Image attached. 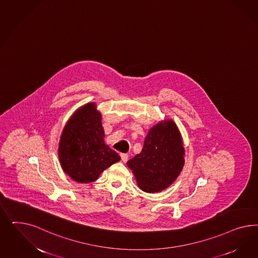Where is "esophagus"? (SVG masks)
Here are the masks:
<instances>
[{"label": "esophagus", "mask_w": 258, "mask_h": 258, "mask_svg": "<svg viewBox=\"0 0 258 258\" xmlns=\"http://www.w3.org/2000/svg\"><path fill=\"white\" fill-rule=\"evenodd\" d=\"M121 159H122V161L125 163L126 161H127V159H128V154H126V153H122L121 154Z\"/></svg>", "instance_id": "1"}]
</instances>
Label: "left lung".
Wrapping results in <instances>:
<instances>
[{"label":"left lung","mask_w":258,"mask_h":258,"mask_svg":"<svg viewBox=\"0 0 258 258\" xmlns=\"http://www.w3.org/2000/svg\"><path fill=\"white\" fill-rule=\"evenodd\" d=\"M184 148L179 127L171 119L153 125L139 154L126 164L141 190L161 192L177 180L184 165Z\"/></svg>","instance_id":"left-lung-1"}]
</instances>
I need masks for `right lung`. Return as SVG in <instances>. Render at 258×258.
<instances>
[{
    "label": "right lung",
    "mask_w": 258,
    "mask_h": 258,
    "mask_svg": "<svg viewBox=\"0 0 258 258\" xmlns=\"http://www.w3.org/2000/svg\"><path fill=\"white\" fill-rule=\"evenodd\" d=\"M101 120L96 104L88 103L74 112L60 135L57 152L63 171L80 183L97 180L120 161L117 152L105 144Z\"/></svg>",
    "instance_id": "add662e5"
}]
</instances>
